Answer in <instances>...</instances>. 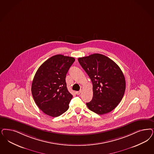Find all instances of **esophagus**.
<instances>
[{
	"mask_svg": "<svg viewBox=\"0 0 154 154\" xmlns=\"http://www.w3.org/2000/svg\"><path fill=\"white\" fill-rule=\"evenodd\" d=\"M81 90H80V91H75V94H77V95H80V94H81Z\"/></svg>",
	"mask_w": 154,
	"mask_h": 154,
	"instance_id": "1",
	"label": "esophagus"
}]
</instances>
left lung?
<instances>
[{
  "instance_id": "1",
  "label": "left lung",
  "mask_w": 154,
  "mask_h": 154,
  "mask_svg": "<svg viewBox=\"0 0 154 154\" xmlns=\"http://www.w3.org/2000/svg\"><path fill=\"white\" fill-rule=\"evenodd\" d=\"M78 60L93 84V99L86 103L88 107L100 115L114 110L122 100L126 89L121 69L110 58L99 53Z\"/></svg>"
}]
</instances>
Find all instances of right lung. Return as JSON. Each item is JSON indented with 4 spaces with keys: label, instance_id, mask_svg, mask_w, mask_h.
Segmentation results:
<instances>
[{
    "label": "right lung",
    "instance_id": "obj_1",
    "mask_svg": "<svg viewBox=\"0 0 154 154\" xmlns=\"http://www.w3.org/2000/svg\"><path fill=\"white\" fill-rule=\"evenodd\" d=\"M73 57L57 54L48 58L37 69L32 81V96L45 114L58 117L69 109L73 96L66 87L65 78Z\"/></svg>",
    "mask_w": 154,
    "mask_h": 154
}]
</instances>
